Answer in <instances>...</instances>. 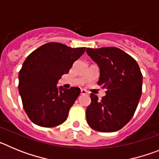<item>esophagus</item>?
Returning a JSON list of instances; mask_svg holds the SVG:
<instances>
[{"label":"esophagus","instance_id":"esophagus-1","mask_svg":"<svg viewBox=\"0 0 159 159\" xmlns=\"http://www.w3.org/2000/svg\"><path fill=\"white\" fill-rule=\"evenodd\" d=\"M80 94L81 95H87L88 94V92H87V91L85 89H81V92H80Z\"/></svg>","mask_w":159,"mask_h":159}]
</instances>
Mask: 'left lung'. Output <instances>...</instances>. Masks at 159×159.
<instances>
[{
  "mask_svg": "<svg viewBox=\"0 0 159 159\" xmlns=\"http://www.w3.org/2000/svg\"><path fill=\"white\" fill-rule=\"evenodd\" d=\"M86 52L99 67L98 84L107 89L101 100L91 93L87 122L99 132L120 130L134 116L141 97L143 75L139 66L133 57L118 48H88Z\"/></svg>",
  "mask_w": 159,
  "mask_h": 159,
  "instance_id": "8db88e82",
  "label": "left lung"
}]
</instances>
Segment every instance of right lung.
I'll list each match as a JSON object with an SVG mask.
<instances>
[{"label": "right lung", "mask_w": 159, "mask_h": 159, "mask_svg": "<svg viewBox=\"0 0 159 159\" xmlns=\"http://www.w3.org/2000/svg\"><path fill=\"white\" fill-rule=\"evenodd\" d=\"M84 52L85 48H72L50 42L26 58L19 72L18 88L24 109L32 123L40 127H53L67 119L80 89L76 87L57 88V84Z\"/></svg>", "instance_id": "obj_1"}]
</instances>
